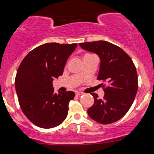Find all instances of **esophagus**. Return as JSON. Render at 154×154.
<instances>
[{
	"mask_svg": "<svg viewBox=\"0 0 154 154\" xmlns=\"http://www.w3.org/2000/svg\"><path fill=\"white\" fill-rule=\"evenodd\" d=\"M75 94H76V95H81L83 94V93H82V92H79V91H77L75 93Z\"/></svg>",
	"mask_w": 154,
	"mask_h": 154,
	"instance_id": "obj_1",
	"label": "esophagus"
}]
</instances>
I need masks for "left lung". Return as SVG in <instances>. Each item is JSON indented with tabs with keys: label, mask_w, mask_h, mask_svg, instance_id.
I'll return each mask as SVG.
<instances>
[{
	"label": "left lung",
	"mask_w": 154,
	"mask_h": 154,
	"mask_svg": "<svg viewBox=\"0 0 154 154\" xmlns=\"http://www.w3.org/2000/svg\"><path fill=\"white\" fill-rule=\"evenodd\" d=\"M79 45L98 55L100 62L97 79L109 84L104 89L103 99H99L96 93H91L95 101L88 109V115L103 125L115 122L127 114L135 100L138 88L135 64L122 49L109 42L99 40Z\"/></svg>",
	"instance_id": "obj_1"
}]
</instances>
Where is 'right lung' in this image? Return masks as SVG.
Masks as SVG:
<instances>
[{"label": "right lung", "instance_id": "add662e5", "mask_svg": "<svg viewBox=\"0 0 154 154\" xmlns=\"http://www.w3.org/2000/svg\"><path fill=\"white\" fill-rule=\"evenodd\" d=\"M77 43H45L31 51L19 65L15 88L19 105L27 119L36 126L49 129L64 121L73 91L54 93L53 80L62 75Z\"/></svg>", "mask_w": 154, "mask_h": 154}]
</instances>
